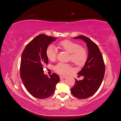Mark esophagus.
Listing matches in <instances>:
<instances>
[{
    "label": "esophagus",
    "instance_id": "obj_1",
    "mask_svg": "<svg viewBox=\"0 0 121 121\" xmlns=\"http://www.w3.org/2000/svg\"><path fill=\"white\" fill-rule=\"evenodd\" d=\"M67 77L66 76H60V80H63L65 78H66Z\"/></svg>",
    "mask_w": 121,
    "mask_h": 121
}]
</instances>
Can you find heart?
<instances>
[{
	"instance_id": "b5f03b06",
	"label": "heart",
	"mask_w": 121,
	"mask_h": 121,
	"mask_svg": "<svg viewBox=\"0 0 121 121\" xmlns=\"http://www.w3.org/2000/svg\"><path fill=\"white\" fill-rule=\"evenodd\" d=\"M58 45L61 49L69 53V59L75 65L82 66L85 64L88 58L87 50L81 47L79 44L71 40H65L58 43ZM57 50L52 45H49L47 47L46 54L47 58L50 60L56 59ZM54 70L62 75H65L72 69L71 65L69 64L58 63L54 67Z\"/></svg>"
}]
</instances>
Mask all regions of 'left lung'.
Listing matches in <instances>:
<instances>
[{
	"label": "left lung",
	"instance_id": "8db88e82",
	"mask_svg": "<svg viewBox=\"0 0 121 121\" xmlns=\"http://www.w3.org/2000/svg\"><path fill=\"white\" fill-rule=\"evenodd\" d=\"M74 38L82 39L86 43L88 56L84 66L78 73L84 79L79 81L75 79L71 93L76 97L85 99L92 96L100 86L104 78L105 65L99 49L92 40L83 35Z\"/></svg>",
	"mask_w": 121,
	"mask_h": 121
}]
</instances>
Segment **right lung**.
Returning a JSON list of instances; mask_svg holds the SVG:
<instances>
[{"label": "right lung", "instance_id": "1", "mask_svg": "<svg viewBox=\"0 0 121 121\" xmlns=\"http://www.w3.org/2000/svg\"><path fill=\"white\" fill-rule=\"evenodd\" d=\"M56 38L45 34L36 36L25 47L22 54L20 76L27 90L33 96L44 99L53 94L60 81L57 74L48 77L44 74V65L48 64L47 47Z\"/></svg>", "mask_w": 121, "mask_h": 121}]
</instances>
